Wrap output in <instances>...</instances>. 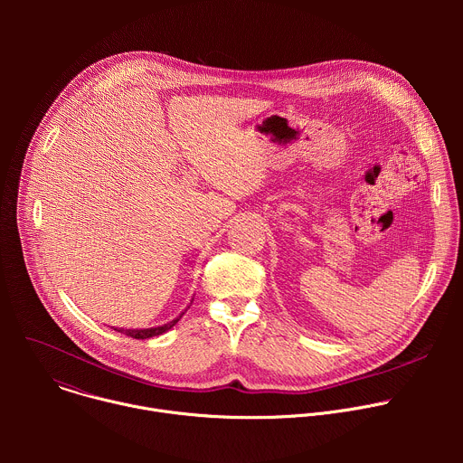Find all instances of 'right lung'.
I'll return each instance as SVG.
<instances>
[{"label":"right lung","instance_id":"1","mask_svg":"<svg viewBox=\"0 0 463 463\" xmlns=\"http://www.w3.org/2000/svg\"><path fill=\"white\" fill-rule=\"evenodd\" d=\"M179 318H181V317H177L175 320H172V322H168V324H165V326L146 327V329H117V327H113V329H115V332H120V334L131 337V339H150V337H156V335H161V334L168 332V329H170L172 326L177 324Z\"/></svg>","mask_w":463,"mask_h":463}]
</instances>
